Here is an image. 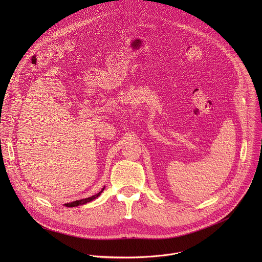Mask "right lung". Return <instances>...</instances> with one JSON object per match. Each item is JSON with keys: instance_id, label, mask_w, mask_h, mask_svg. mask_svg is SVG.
Returning a JSON list of instances; mask_svg holds the SVG:
<instances>
[{"instance_id": "obj_1", "label": "right lung", "mask_w": 262, "mask_h": 262, "mask_svg": "<svg viewBox=\"0 0 262 262\" xmlns=\"http://www.w3.org/2000/svg\"><path fill=\"white\" fill-rule=\"evenodd\" d=\"M103 190H104V186L101 189V191H100L99 193H97V194H95V195H93V196H91V197H88V198H85V199H81V200H77V201H73V202H69V203H65L64 205L67 206V207H76V206L84 205V204L89 203V202L93 201L94 199H96V198L103 192Z\"/></svg>"}]
</instances>
